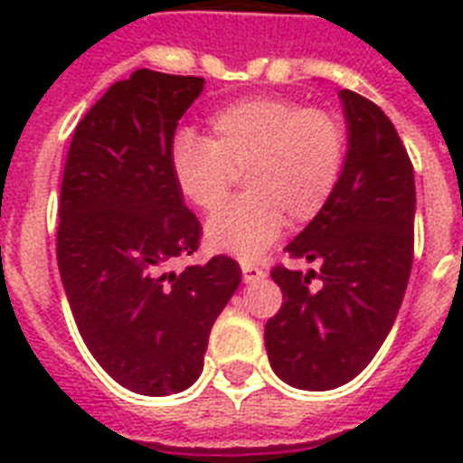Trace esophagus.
Wrapping results in <instances>:
<instances>
[{
  "label": "esophagus",
  "mask_w": 463,
  "mask_h": 463,
  "mask_svg": "<svg viewBox=\"0 0 463 463\" xmlns=\"http://www.w3.org/2000/svg\"><path fill=\"white\" fill-rule=\"evenodd\" d=\"M240 269H242V279H245V283H254L267 276V271L261 267H257V264H252V261H242Z\"/></svg>",
  "instance_id": "esophagus-1"
}]
</instances>
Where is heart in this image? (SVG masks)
<instances>
[{"instance_id": "b5f03b06", "label": "heart", "mask_w": 463, "mask_h": 463, "mask_svg": "<svg viewBox=\"0 0 463 463\" xmlns=\"http://www.w3.org/2000/svg\"><path fill=\"white\" fill-rule=\"evenodd\" d=\"M344 122L326 108L261 96L225 105L211 118V139L182 132L173 141V175L196 209L213 211L240 175L247 194L211 216L206 245L252 260L288 225L315 221L336 192L345 165Z\"/></svg>"}]
</instances>
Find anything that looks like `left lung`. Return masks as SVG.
Returning <instances> with one entry per match:
<instances>
[{
  "label": "left lung",
  "mask_w": 463,
  "mask_h": 463,
  "mask_svg": "<svg viewBox=\"0 0 463 463\" xmlns=\"http://www.w3.org/2000/svg\"><path fill=\"white\" fill-rule=\"evenodd\" d=\"M348 119L344 175L326 209L290 242V260L319 271L271 269L283 303L264 326L269 363L290 387H341L367 367L394 324L413 267L416 180L392 119L341 90ZM312 278L320 279L309 289Z\"/></svg>",
  "instance_id": "1"
}]
</instances>
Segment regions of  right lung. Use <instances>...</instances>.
I'll return each mask as SVG.
<instances>
[{"instance_id": "obj_1", "label": "right lung", "mask_w": 463, "mask_h": 463, "mask_svg": "<svg viewBox=\"0 0 463 463\" xmlns=\"http://www.w3.org/2000/svg\"><path fill=\"white\" fill-rule=\"evenodd\" d=\"M202 89L199 76L137 69L83 115L64 163V293L90 355L137 394H177L202 374L211 326L240 286L225 254L170 271L202 240L170 160L177 122Z\"/></svg>"}]
</instances>
